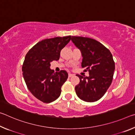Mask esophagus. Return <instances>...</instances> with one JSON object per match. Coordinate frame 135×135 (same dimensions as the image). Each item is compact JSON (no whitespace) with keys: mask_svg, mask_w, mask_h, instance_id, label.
<instances>
[{"mask_svg":"<svg viewBox=\"0 0 135 135\" xmlns=\"http://www.w3.org/2000/svg\"><path fill=\"white\" fill-rule=\"evenodd\" d=\"M73 76H74V74H71V73H69V74H68V77H72Z\"/></svg>","mask_w":135,"mask_h":135,"instance_id":"obj_1","label":"esophagus"}]
</instances>
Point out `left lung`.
<instances>
[{
	"label": "left lung",
	"instance_id": "1",
	"mask_svg": "<svg viewBox=\"0 0 135 135\" xmlns=\"http://www.w3.org/2000/svg\"><path fill=\"white\" fill-rule=\"evenodd\" d=\"M71 41L80 50L83 59L81 67L89 76L77 74L80 83L75 87L80 99L92 102L104 95L113 81L115 64L109 49L93 38L72 36Z\"/></svg>",
	"mask_w": 135,
	"mask_h": 135
}]
</instances>
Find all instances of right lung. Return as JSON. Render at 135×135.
I'll return each instance as SVG.
<instances>
[{"instance_id":"obj_1","label":"right lung","mask_w":135,"mask_h":135,"mask_svg":"<svg viewBox=\"0 0 135 135\" xmlns=\"http://www.w3.org/2000/svg\"><path fill=\"white\" fill-rule=\"evenodd\" d=\"M71 40V36L43 40L26 54L22 71L27 88L44 103L54 101L61 95V87L68 78L65 70L54 72L51 62L58 61L60 52Z\"/></svg>"}]
</instances>
